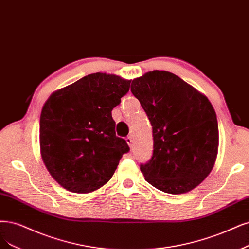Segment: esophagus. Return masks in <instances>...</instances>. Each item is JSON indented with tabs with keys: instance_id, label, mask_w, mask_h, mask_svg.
Masks as SVG:
<instances>
[{
	"instance_id": "esophagus-1",
	"label": "esophagus",
	"mask_w": 249,
	"mask_h": 249,
	"mask_svg": "<svg viewBox=\"0 0 249 249\" xmlns=\"http://www.w3.org/2000/svg\"><path fill=\"white\" fill-rule=\"evenodd\" d=\"M125 141L128 144V146L133 147V138H132V136H127L126 138H125Z\"/></svg>"
}]
</instances>
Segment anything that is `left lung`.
Masks as SVG:
<instances>
[{
  "mask_svg": "<svg viewBox=\"0 0 249 249\" xmlns=\"http://www.w3.org/2000/svg\"><path fill=\"white\" fill-rule=\"evenodd\" d=\"M152 125L153 153L140 169L158 190L185 194L198 186L215 164L216 113L208 98L180 77L154 70L132 81Z\"/></svg>",
  "mask_w": 249,
  "mask_h": 249,
  "instance_id": "obj_1",
  "label": "left lung"
}]
</instances>
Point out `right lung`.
Instances as JSON below:
<instances>
[{"mask_svg":"<svg viewBox=\"0 0 249 249\" xmlns=\"http://www.w3.org/2000/svg\"><path fill=\"white\" fill-rule=\"evenodd\" d=\"M131 80L93 73L54 91L40 116V150L50 175L67 191L89 194L106 184L130 150L115 134L111 111Z\"/></svg>","mask_w":249,"mask_h":249,"instance_id":"add662e5","label":"right lung"}]
</instances>
